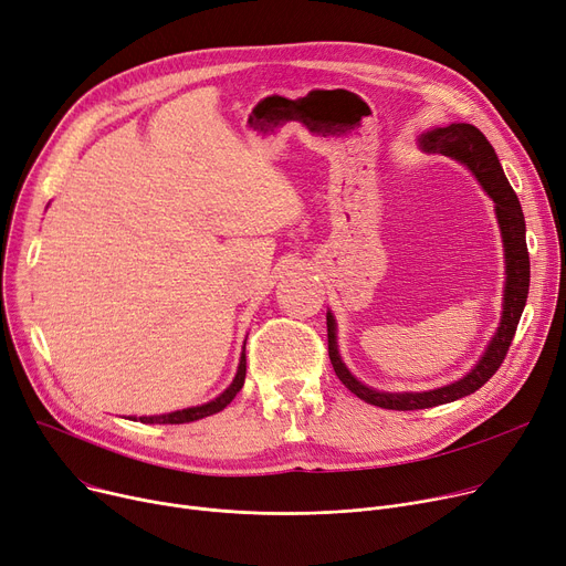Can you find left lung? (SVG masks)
Returning a JSON list of instances; mask_svg holds the SVG:
<instances>
[{
	"label": "left lung",
	"instance_id": "obj_1",
	"mask_svg": "<svg viewBox=\"0 0 566 566\" xmlns=\"http://www.w3.org/2000/svg\"><path fill=\"white\" fill-rule=\"evenodd\" d=\"M418 142L427 153H441L446 157L457 159L463 166H469V171L478 178V182L493 201L497 228H501V238H503V251H505L503 315L484 354L473 365L471 373H467L461 379L434 390H422V392H386V390L365 386L349 373L338 352V322L334 313L326 311L328 358H331V365H334L338 379L356 397H360L363 402L381 407V409H392V411H416V409L448 405L459 400V397H467L478 388H482L495 375V370L501 368V363L514 340L521 313L527 302V287H530V255L525 244L523 210L512 185L505 178L501 159L495 157V150L486 142V137L471 123H450L446 127L422 132Z\"/></svg>",
	"mask_w": 566,
	"mask_h": 566
}]
</instances>
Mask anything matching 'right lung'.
<instances>
[{"label":"right lung","instance_id":"obj_1","mask_svg":"<svg viewBox=\"0 0 566 566\" xmlns=\"http://www.w3.org/2000/svg\"><path fill=\"white\" fill-rule=\"evenodd\" d=\"M247 345V343H244ZM244 377H247V354L242 349V356H240V365H238V375L235 379H232V384L219 395L214 397V400L206 402V405H198V407H187V409H180V411H171V413H161V416H129V420H139V422H146V424H182V422H193V420H201V418H208L212 413H219L223 411L232 400H235V395L242 390L244 386Z\"/></svg>","mask_w":566,"mask_h":566}]
</instances>
